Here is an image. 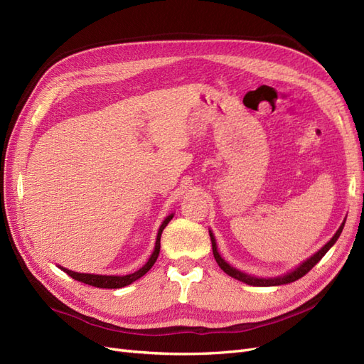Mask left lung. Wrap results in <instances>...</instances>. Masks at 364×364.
<instances>
[{"mask_svg": "<svg viewBox=\"0 0 364 364\" xmlns=\"http://www.w3.org/2000/svg\"><path fill=\"white\" fill-rule=\"evenodd\" d=\"M343 226H345V222L340 225V228L337 229V232L334 234V237H333L331 240H329L328 243H326L321 250L316 252L313 257L305 259V261L301 264V266H297L293 272H289L287 274H282V277H278V278H257V277H250V274H246V273H243V272L237 270L235 267L229 266V264H228L222 257H220V253H218V250H217L215 238H214L211 230H209V237H211L214 258H215L217 264L220 266V269H222L225 273H228L229 277H232V278H235V279H238V281H241V282H245V284H249V285H255V287H273V285H282V284L294 282L296 279L302 278L304 274H306L308 272H310V270L316 266V264L323 258L325 253L333 247V245L338 240V237H340V234H341V230H343Z\"/></svg>", "mask_w": 364, "mask_h": 364, "instance_id": "left-lung-1", "label": "left lung"}]
</instances>
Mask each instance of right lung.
<instances>
[{
    "instance_id": "right-lung-1",
    "label": "right lung",
    "mask_w": 364,
    "mask_h": 364,
    "mask_svg": "<svg viewBox=\"0 0 364 364\" xmlns=\"http://www.w3.org/2000/svg\"><path fill=\"white\" fill-rule=\"evenodd\" d=\"M173 218V214L167 215V218L164 220L159 230H158V237H156V243H155V250L150 255L149 261L142 266L139 270L130 273V274H124V277H114V274H92V273H77L73 270H68L65 267H60L65 273L70 274V277L75 281H80L83 284L87 285H92V287H98V289H121V287H126V285L135 282L136 279H139L141 277H144V274L153 267V264L156 262L158 255H159V249H161V234L162 230L165 229V226L168 225L170 220Z\"/></svg>"
}]
</instances>
